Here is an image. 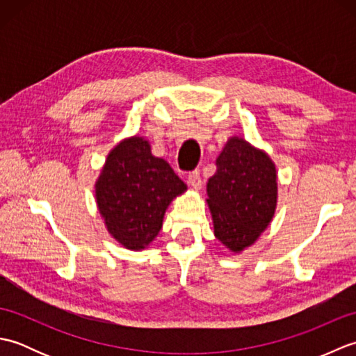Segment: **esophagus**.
<instances>
[{
  "instance_id": "obj_1",
  "label": "esophagus",
  "mask_w": 356,
  "mask_h": 356,
  "mask_svg": "<svg viewBox=\"0 0 356 356\" xmlns=\"http://www.w3.org/2000/svg\"><path fill=\"white\" fill-rule=\"evenodd\" d=\"M188 184H190L193 188H195V190L202 188V176L199 170H194L188 174Z\"/></svg>"
}]
</instances>
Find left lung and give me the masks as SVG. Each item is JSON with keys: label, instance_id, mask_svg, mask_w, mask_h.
<instances>
[{"label": "left lung", "instance_id": "8db88e82", "mask_svg": "<svg viewBox=\"0 0 356 356\" xmlns=\"http://www.w3.org/2000/svg\"><path fill=\"white\" fill-rule=\"evenodd\" d=\"M208 197L216 237L231 251H243L274 217L275 166L261 151L232 138L217 159L216 174L208 180Z\"/></svg>", "mask_w": 356, "mask_h": 356}]
</instances>
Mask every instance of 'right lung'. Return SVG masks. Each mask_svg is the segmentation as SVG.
<instances>
[{
	"instance_id": "1",
	"label": "right lung",
	"mask_w": 356,
	"mask_h": 356,
	"mask_svg": "<svg viewBox=\"0 0 356 356\" xmlns=\"http://www.w3.org/2000/svg\"><path fill=\"white\" fill-rule=\"evenodd\" d=\"M186 185L170 163L151 154L142 138L111 151L96 184V202L108 232L128 249H143L162 228L165 209Z\"/></svg>"
}]
</instances>
